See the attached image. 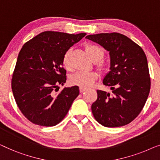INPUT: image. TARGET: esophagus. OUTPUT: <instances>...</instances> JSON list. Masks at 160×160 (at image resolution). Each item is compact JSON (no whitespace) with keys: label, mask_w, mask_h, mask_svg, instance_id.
<instances>
[{"label":"esophagus","mask_w":160,"mask_h":160,"mask_svg":"<svg viewBox=\"0 0 160 160\" xmlns=\"http://www.w3.org/2000/svg\"><path fill=\"white\" fill-rule=\"evenodd\" d=\"M85 90H86V88L80 87V93H82V92H84Z\"/></svg>","instance_id":"34e87169"}]
</instances>
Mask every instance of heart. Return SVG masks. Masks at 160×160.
Listing matches in <instances>:
<instances>
[{"instance_id":"b5f03b06","label":"heart","mask_w":160,"mask_h":160,"mask_svg":"<svg viewBox=\"0 0 160 160\" xmlns=\"http://www.w3.org/2000/svg\"><path fill=\"white\" fill-rule=\"evenodd\" d=\"M85 50L91 59L94 62H97L96 64V68L101 72L105 71L107 69L108 64L102 59L104 56L103 49L97 45L88 44L85 46ZM69 51L65 53L63 58V64L67 70H71L72 67L69 64ZM97 78V75L92 72L78 71L71 75L69 82L72 85H78L80 87L88 88L93 84L94 81Z\"/></svg>"}]
</instances>
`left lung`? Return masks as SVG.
Masks as SVG:
<instances>
[{
    "label": "left lung",
    "mask_w": 160,
    "mask_h": 160,
    "mask_svg": "<svg viewBox=\"0 0 160 160\" xmlns=\"http://www.w3.org/2000/svg\"><path fill=\"white\" fill-rule=\"evenodd\" d=\"M86 38L109 51L110 72L103 84L112 93L97 90V99L91 106L92 113L104 127L129 124L144 107L149 94L151 80L147 57L138 44L118 32L90 35Z\"/></svg>",
    "instance_id": "1"
}]
</instances>
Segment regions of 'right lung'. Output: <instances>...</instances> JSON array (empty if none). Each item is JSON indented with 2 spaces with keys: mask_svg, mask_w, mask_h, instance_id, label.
Returning <instances> with one entry per match:
<instances>
[{
  "mask_svg": "<svg viewBox=\"0 0 160 160\" xmlns=\"http://www.w3.org/2000/svg\"><path fill=\"white\" fill-rule=\"evenodd\" d=\"M85 35L45 31L22 46L13 72L12 89L19 110L31 122L51 127L67 115L80 91L76 85L57 93L58 85L67 80L63 58Z\"/></svg>",
  "mask_w": 160,
  "mask_h": 160,
  "instance_id": "1",
  "label": "right lung"
}]
</instances>
